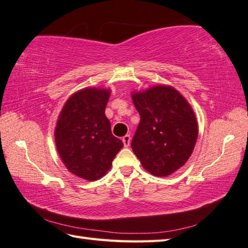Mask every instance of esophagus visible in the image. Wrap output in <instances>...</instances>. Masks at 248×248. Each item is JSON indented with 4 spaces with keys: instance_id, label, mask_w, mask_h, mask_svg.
I'll use <instances>...</instances> for the list:
<instances>
[{
    "instance_id": "esophagus-1",
    "label": "esophagus",
    "mask_w": 248,
    "mask_h": 248,
    "mask_svg": "<svg viewBox=\"0 0 248 248\" xmlns=\"http://www.w3.org/2000/svg\"><path fill=\"white\" fill-rule=\"evenodd\" d=\"M130 142H131V137H130V135L129 134L124 135V137L123 138V143L124 145V147H128L129 145H130Z\"/></svg>"
}]
</instances>
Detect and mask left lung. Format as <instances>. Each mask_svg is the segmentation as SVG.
Listing matches in <instances>:
<instances>
[{
	"label": "left lung",
	"instance_id": "left-lung-1",
	"mask_svg": "<svg viewBox=\"0 0 248 248\" xmlns=\"http://www.w3.org/2000/svg\"><path fill=\"white\" fill-rule=\"evenodd\" d=\"M140 116L132 139L135 156L155 176L171 175L191 156L198 138L196 115L186 99L171 86L133 92Z\"/></svg>",
	"mask_w": 248,
	"mask_h": 248
}]
</instances>
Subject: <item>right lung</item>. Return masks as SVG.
<instances>
[{"label": "right lung", "mask_w": 248, "mask_h": 248, "mask_svg": "<svg viewBox=\"0 0 248 248\" xmlns=\"http://www.w3.org/2000/svg\"><path fill=\"white\" fill-rule=\"evenodd\" d=\"M110 91L85 88L63 106L55 130L58 153L66 169L87 181L104 176L124 143L105 116Z\"/></svg>", "instance_id": "1"}]
</instances>
